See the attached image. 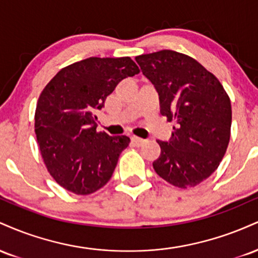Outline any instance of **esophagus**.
<instances>
[{
    "mask_svg": "<svg viewBox=\"0 0 258 258\" xmlns=\"http://www.w3.org/2000/svg\"><path fill=\"white\" fill-rule=\"evenodd\" d=\"M131 141H132V143L133 144H136V146L137 147H141V146H143L144 143H146V139H143V138H139V137H136V136H133V137L131 138Z\"/></svg>",
    "mask_w": 258,
    "mask_h": 258,
    "instance_id": "1",
    "label": "esophagus"
}]
</instances>
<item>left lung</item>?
I'll list each match as a JSON object with an SVG mask.
<instances>
[{
    "label": "left lung",
    "mask_w": 258,
    "mask_h": 258,
    "mask_svg": "<svg viewBox=\"0 0 258 258\" xmlns=\"http://www.w3.org/2000/svg\"><path fill=\"white\" fill-rule=\"evenodd\" d=\"M136 61L158 91L161 115L176 122L170 142L158 141L154 170L178 188L200 184L217 170L229 144V96L214 74L183 53L162 49Z\"/></svg>",
    "instance_id": "obj_1"
}]
</instances>
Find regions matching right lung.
<instances>
[{
    "mask_svg": "<svg viewBox=\"0 0 258 258\" xmlns=\"http://www.w3.org/2000/svg\"><path fill=\"white\" fill-rule=\"evenodd\" d=\"M130 57H91L63 68L38 97L35 133L47 171L59 185L88 195L111 178L126 136L97 131V110L121 80L139 74Z\"/></svg>",
    "mask_w": 258,
    "mask_h": 258,
    "instance_id": "obj_1",
    "label": "right lung"
}]
</instances>
